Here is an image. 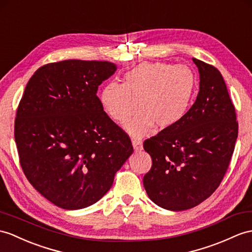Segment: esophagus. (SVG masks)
<instances>
[{
	"mask_svg": "<svg viewBox=\"0 0 252 252\" xmlns=\"http://www.w3.org/2000/svg\"><path fill=\"white\" fill-rule=\"evenodd\" d=\"M132 146H133L134 151H141L143 149L142 141L139 139H132Z\"/></svg>",
	"mask_w": 252,
	"mask_h": 252,
	"instance_id": "1",
	"label": "esophagus"
}]
</instances>
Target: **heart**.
I'll list each match as a JSON object with an SVG mask.
<instances>
[{
    "label": "heart",
    "mask_w": 252,
    "mask_h": 252,
    "mask_svg": "<svg viewBox=\"0 0 252 252\" xmlns=\"http://www.w3.org/2000/svg\"><path fill=\"white\" fill-rule=\"evenodd\" d=\"M197 81L185 65L144 62L128 70L123 84L110 82L102 89L100 102L110 119L125 123L133 137H142L153 127L168 129L185 118L191 106Z\"/></svg>",
    "instance_id": "heart-1"
}]
</instances>
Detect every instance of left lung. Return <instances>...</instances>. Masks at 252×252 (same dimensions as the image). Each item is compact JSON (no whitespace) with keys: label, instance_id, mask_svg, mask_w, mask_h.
<instances>
[{"label":"left lung","instance_id":"obj_1","mask_svg":"<svg viewBox=\"0 0 252 252\" xmlns=\"http://www.w3.org/2000/svg\"><path fill=\"white\" fill-rule=\"evenodd\" d=\"M200 90L192 107L175 126L144 141L152 168L143 177L149 198L169 211L199 205L218 188L234 152L238 123L221 73L192 59Z\"/></svg>","mask_w":252,"mask_h":252}]
</instances>
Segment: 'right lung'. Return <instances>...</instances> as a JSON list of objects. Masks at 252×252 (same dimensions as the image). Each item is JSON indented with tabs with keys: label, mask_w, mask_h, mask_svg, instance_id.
I'll return each instance as SVG.
<instances>
[{
	"label": "right lung",
	"mask_w": 252,
	"mask_h": 252,
	"mask_svg": "<svg viewBox=\"0 0 252 252\" xmlns=\"http://www.w3.org/2000/svg\"><path fill=\"white\" fill-rule=\"evenodd\" d=\"M115 70L106 61L44 65L29 80L18 106L15 141L24 175L64 210L100 200L133 152L130 138L96 95Z\"/></svg>",
	"instance_id": "right-lung-1"
}]
</instances>
